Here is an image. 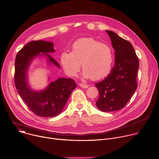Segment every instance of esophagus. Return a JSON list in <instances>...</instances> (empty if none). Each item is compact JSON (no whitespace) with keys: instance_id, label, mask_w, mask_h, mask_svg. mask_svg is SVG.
I'll return each instance as SVG.
<instances>
[{"instance_id":"esophagus-1","label":"esophagus","mask_w":159,"mask_h":159,"mask_svg":"<svg viewBox=\"0 0 159 159\" xmlns=\"http://www.w3.org/2000/svg\"><path fill=\"white\" fill-rule=\"evenodd\" d=\"M79 85L80 87H81L82 88H84V89H87L89 87L88 85H87L85 84H84V83H79Z\"/></svg>"}]
</instances>
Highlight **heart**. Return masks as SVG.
Wrapping results in <instances>:
<instances>
[{"label": "heart", "mask_w": 159, "mask_h": 159, "mask_svg": "<svg viewBox=\"0 0 159 159\" xmlns=\"http://www.w3.org/2000/svg\"><path fill=\"white\" fill-rule=\"evenodd\" d=\"M60 63L69 76H75L82 63L84 76L98 80L110 73L114 63V51L110 45L94 38H81L72 44L71 53H61Z\"/></svg>", "instance_id": "heart-1"}]
</instances>
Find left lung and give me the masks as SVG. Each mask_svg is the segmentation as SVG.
Returning <instances> with one entry per match:
<instances>
[{
	"mask_svg": "<svg viewBox=\"0 0 159 159\" xmlns=\"http://www.w3.org/2000/svg\"><path fill=\"white\" fill-rule=\"evenodd\" d=\"M106 32L115 50V65L104 80L95 84L99 94L96 105L102 111L110 112L125 107L135 92L139 61L128 41L113 31Z\"/></svg>",
	"mask_w": 159,
	"mask_h": 159,
	"instance_id": "1",
	"label": "left lung"
}]
</instances>
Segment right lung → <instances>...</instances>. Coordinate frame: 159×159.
I'll return each mask as SVG.
<instances>
[{
    "label": "right lung",
    "mask_w": 159,
    "mask_h": 159,
    "mask_svg": "<svg viewBox=\"0 0 159 159\" xmlns=\"http://www.w3.org/2000/svg\"><path fill=\"white\" fill-rule=\"evenodd\" d=\"M53 43L43 40L32 41L17 54L15 60L14 82L17 93L34 114L41 117H53L63 109L67 100L77 85L72 79L59 78L50 82L41 91H35L28 85V70L33 59L43 53L48 62L60 68L48 53L55 52Z\"/></svg>",
    "instance_id": "1"
}]
</instances>
